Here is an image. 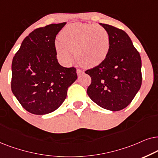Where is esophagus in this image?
<instances>
[{
	"label": "esophagus",
	"instance_id": "esophagus-1",
	"mask_svg": "<svg viewBox=\"0 0 158 158\" xmlns=\"http://www.w3.org/2000/svg\"><path fill=\"white\" fill-rule=\"evenodd\" d=\"M77 75L78 76H80L81 74H83L84 73V71L81 70V69H77Z\"/></svg>",
	"mask_w": 158,
	"mask_h": 158
}]
</instances>
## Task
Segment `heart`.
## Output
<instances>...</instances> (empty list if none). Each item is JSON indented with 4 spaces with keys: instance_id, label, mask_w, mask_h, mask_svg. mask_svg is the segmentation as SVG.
Wrapping results in <instances>:
<instances>
[{
    "instance_id": "1",
    "label": "heart",
    "mask_w": 158,
    "mask_h": 158,
    "mask_svg": "<svg viewBox=\"0 0 158 158\" xmlns=\"http://www.w3.org/2000/svg\"><path fill=\"white\" fill-rule=\"evenodd\" d=\"M60 40L55 43L60 61L69 65L74 51L77 61L87 68L98 66L108 56L110 48V35L108 29L94 24L73 23L61 31Z\"/></svg>"
}]
</instances>
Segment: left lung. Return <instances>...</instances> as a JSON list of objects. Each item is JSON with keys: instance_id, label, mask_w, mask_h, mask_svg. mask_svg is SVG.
Listing matches in <instances>:
<instances>
[{"instance_id": "left-lung-1", "label": "left lung", "mask_w": 158, "mask_h": 158, "mask_svg": "<svg viewBox=\"0 0 158 158\" xmlns=\"http://www.w3.org/2000/svg\"><path fill=\"white\" fill-rule=\"evenodd\" d=\"M110 35V48L103 61L85 71L92 79L87 88L90 99L112 111L125 108L142 85V60L129 35L111 25L100 24Z\"/></svg>"}]
</instances>
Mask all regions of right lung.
I'll list each match as a JSON object with an SVG mask.
<instances>
[{
    "mask_svg": "<svg viewBox=\"0 0 158 158\" xmlns=\"http://www.w3.org/2000/svg\"><path fill=\"white\" fill-rule=\"evenodd\" d=\"M66 22L35 29L23 40L11 65V90L25 110L35 115L53 112L64 102L77 79L74 67L56 57L55 40Z\"/></svg>",
    "mask_w": 158,
    "mask_h": 158,
    "instance_id": "obj_1",
    "label": "right lung"
}]
</instances>
